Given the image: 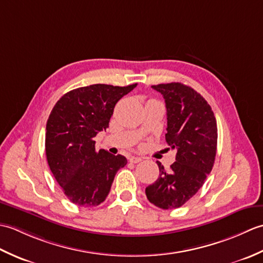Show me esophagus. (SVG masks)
<instances>
[{"instance_id":"obj_1","label":"esophagus","mask_w":263,"mask_h":263,"mask_svg":"<svg viewBox=\"0 0 263 263\" xmlns=\"http://www.w3.org/2000/svg\"><path fill=\"white\" fill-rule=\"evenodd\" d=\"M128 160H130V163H132V164H138V163H140L142 158L141 157H131Z\"/></svg>"}]
</instances>
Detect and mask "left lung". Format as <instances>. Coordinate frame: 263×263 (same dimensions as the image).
Returning <instances> with one entry per match:
<instances>
[{
  "mask_svg": "<svg viewBox=\"0 0 263 263\" xmlns=\"http://www.w3.org/2000/svg\"><path fill=\"white\" fill-rule=\"evenodd\" d=\"M163 95L167 109L166 142L176 150V161L166 171L159 161V177L146 187L148 200L158 208H180L203 185L217 152V122L210 105L181 82L152 86Z\"/></svg>",
  "mask_w": 263,
  "mask_h": 263,
  "instance_id": "obj_1",
  "label": "left lung"
}]
</instances>
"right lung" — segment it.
Segmentation results:
<instances>
[{"label":"right lung","instance_id":"add662e5","mask_svg":"<svg viewBox=\"0 0 263 263\" xmlns=\"http://www.w3.org/2000/svg\"><path fill=\"white\" fill-rule=\"evenodd\" d=\"M137 87L91 85L66 92L55 104L46 124L49 168L68 199L79 206L105 201L117 171L127 163L95 148L93 138L108 127L116 103Z\"/></svg>","mask_w":263,"mask_h":263}]
</instances>
